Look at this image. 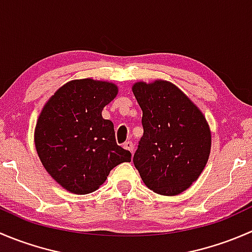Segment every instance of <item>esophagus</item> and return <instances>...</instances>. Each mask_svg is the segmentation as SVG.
Instances as JSON below:
<instances>
[{
	"instance_id": "obj_1",
	"label": "esophagus",
	"mask_w": 252,
	"mask_h": 252,
	"mask_svg": "<svg viewBox=\"0 0 252 252\" xmlns=\"http://www.w3.org/2000/svg\"><path fill=\"white\" fill-rule=\"evenodd\" d=\"M123 147H124V149H126V150H128V151H130L131 154H133V152H134V145H133V142H131V141L124 142Z\"/></svg>"
}]
</instances>
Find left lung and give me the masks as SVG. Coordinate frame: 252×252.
<instances>
[{
  "mask_svg": "<svg viewBox=\"0 0 252 252\" xmlns=\"http://www.w3.org/2000/svg\"><path fill=\"white\" fill-rule=\"evenodd\" d=\"M142 135L134 166L149 189L175 196L199 179L211 152V130L200 108L171 81H136Z\"/></svg>",
  "mask_w": 252,
  "mask_h": 252,
  "instance_id": "left-lung-1",
  "label": "left lung"
}]
</instances>
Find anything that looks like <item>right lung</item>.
Returning a JSON list of instances; mask_svg holds the SVG:
<instances>
[{
  "mask_svg": "<svg viewBox=\"0 0 252 252\" xmlns=\"http://www.w3.org/2000/svg\"><path fill=\"white\" fill-rule=\"evenodd\" d=\"M117 94L118 86L110 81L75 79L61 86L40 112L36 152L47 173L67 191H95L114 167L130 162V152L117 145L113 123L102 117Z\"/></svg>",
  "mask_w": 252,
  "mask_h": 252,
  "instance_id": "right-lung-1",
  "label": "right lung"
}]
</instances>
